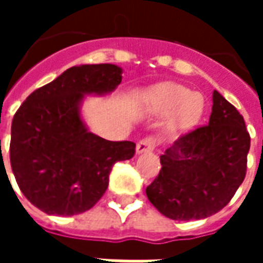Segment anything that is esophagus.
<instances>
[{
    "mask_svg": "<svg viewBox=\"0 0 263 263\" xmlns=\"http://www.w3.org/2000/svg\"><path fill=\"white\" fill-rule=\"evenodd\" d=\"M155 145H156V141H155L154 137L143 138V139H141V141L137 143V154L151 152V151H154Z\"/></svg>",
    "mask_w": 263,
    "mask_h": 263,
    "instance_id": "obj_1",
    "label": "esophagus"
}]
</instances>
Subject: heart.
Masks as SVG:
<instances>
[{"instance_id":"obj_1","label":"heart","mask_w":263,"mask_h":263,"mask_svg":"<svg viewBox=\"0 0 263 263\" xmlns=\"http://www.w3.org/2000/svg\"><path fill=\"white\" fill-rule=\"evenodd\" d=\"M143 108L149 114L167 115L165 134L175 137L197 125L204 109V98L187 87L166 83L146 94Z\"/></svg>"}]
</instances>
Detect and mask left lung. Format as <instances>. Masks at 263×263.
Instances as JSON below:
<instances>
[{
    "label": "left lung",
    "mask_w": 263,
    "mask_h": 263,
    "mask_svg": "<svg viewBox=\"0 0 263 263\" xmlns=\"http://www.w3.org/2000/svg\"><path fill=\"white\" fill-rule=\"evenodd\" d=\"M249 146L243 117L214 90L209 124L182 135L160 156L162 169L146 187L149 201L177 221L218 213L245 179Z\"/></svg>",
    "instance_id": "1"
}]
</instances>
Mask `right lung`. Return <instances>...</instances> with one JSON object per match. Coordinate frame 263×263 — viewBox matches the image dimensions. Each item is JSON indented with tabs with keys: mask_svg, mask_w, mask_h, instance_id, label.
<instances>
[{
	"mask_svg": "<svg viewBox=\"0 0 263 263\" xmlns=\"http://www.w3.org/2000/svg\"><path fill=\"white\" fill-rule=\"evenodd\" d=\"M121 74L109 63L73 66L15 112L11 167L21 192L43 213L67 217L90 210L108 187L115 162L135 155V143L97 137L80 117L84 96L114 91Z\"/></svg>",
	"mask_w": 263,
	"mask_h": 263,
	"instance_id": "obj_1",
	"label": "right lung"
}]
</instances>
